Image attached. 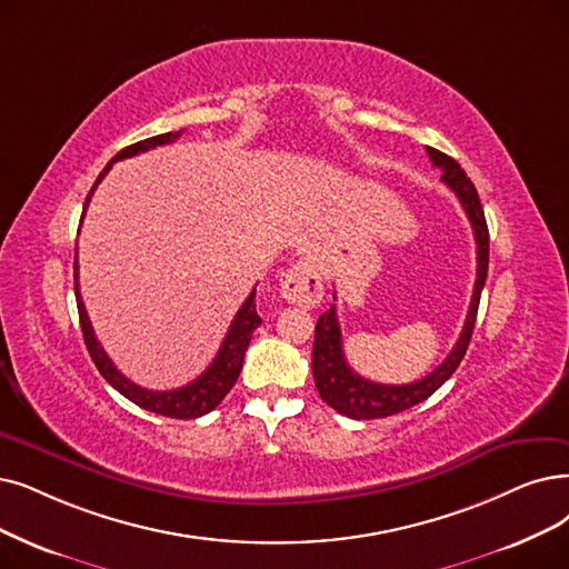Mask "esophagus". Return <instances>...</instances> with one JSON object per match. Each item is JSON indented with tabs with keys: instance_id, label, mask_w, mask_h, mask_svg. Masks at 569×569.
<instances>
[{
	"instance_id": "obj_1",
	"label": "esophagus",
	"mask_w": 569,
	"mask_h": 569,
	"mask_svg": "<svg viewBox=\"0 0 569 569\" xmlns=\"http://www.w3.org/2000/svg\"><path fill=\"white\" fill-rule=\"evenodd\" d=\"M322 293H325V284H322L320 263L310 257H303L293 263L287 270L280 287V297L301 308H315L322 301Z\"/></svg>"
}]
</instances>
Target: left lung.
<instances>
[{"label": "left lung", "mask_w": 569, "mask_h": 569, "mask_svg": "<svg viewBox=\"0 0 569 569\" xmlns=\"http://www.w3.org/2000/svg\"><path fill=\"white\" fill-rule=\"evenodd\" d=\"M431 163L441 168V181L456 193L462 202V208L471 221L473 238H476V282H473V297L467 312V320L458 343L452 346L450 355L439 363V367L427 373L425 378L406 385H382L361 378L350 369V363L343 352V336H340V325L336 320V306L320 315L315 327V346H312V378L315 388L320 397L333 408V411L343 413L352 420H376L388 418L395 413L406 411L427 397L435 395L441 385L456 373L460 361L469 348V340L473 333L476 312H479L481 291L488 278V223L481 208L479 193H476L471 179L465 174L458 161L450 156L427 147Z\"/></svg>", "instance_id": "obj_1"}]
</instances>
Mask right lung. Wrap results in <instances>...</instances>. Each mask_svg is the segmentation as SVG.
Wrapping results in <instances>:
<instances>
[{"label": "right lung", "instance_id": "1", "mask_svg": "<svg viewBox=\"0 0 569 569\" xmlns=\"http://www.w3.org/2000/svg\"><path fill=\"white\" fill-rule=\"evenodd\" d=\"M181 134V130L177 132H163V134H156V138L142 140V142H134L126 149H121L117 156L111 158V161L104 166V170L100 172V177L96 179L93 189L86 196L83 202V214L90 198H93V191L98 189V184L102 181V177L111 170V163L123 161V158L130 156H138L142 151H149L153 147H161V144H170L174 142ZM83 219V217H81ZM74 293H77V308H79V322H81V331H83V340H86V348L90 352V359L96 361L98 371L102 373V378L111 385L113 390L121 392L126 399H130L132 403H138L144 411L158 413V416H166V418H177V420H191V418H200L210 413L212 408L219 406V401L231 392V388L236 385L240 371H242V359L247 352L249 340H252L254 329L261 325V317L257 315V289L249 293L247 301L242 303V308L238 310V315L233 317V322L229 327V333H226L223 343L217 352V357L212 359L210 367L202 371L196 380L187 382L184 388H177V390H168V392H153V390H144L140 385L130 382L117 367H113L111 359L107 357V352L102 350L100 340L96 338L93 325L88 320V312L86 306L81 301V293H79V257H77V249H74Z\"/></svg>", "mask_w": 569, "mask_h": 569}]
</instances>
